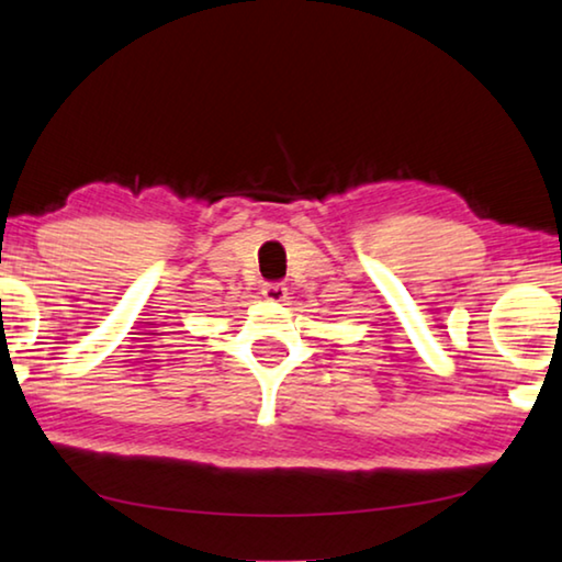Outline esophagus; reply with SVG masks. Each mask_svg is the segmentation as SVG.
Segmentation results:
<instances>
[{"label": "esophagus", "mask_w": 562, "mask_h": 562, "mask_svg": "<svg viewBox=\"0 0 562 562\" xmlns=\"http://www.w3.org/2000/svg\"><path fill=\"white\" fill-rule=\"evenodd\" d=\"M262 295L265 300H270V303H284V297H288V288H284L282 282H270L262 288Z\"/></svg>", "instance_id": "34e87169"}]
</instances>
